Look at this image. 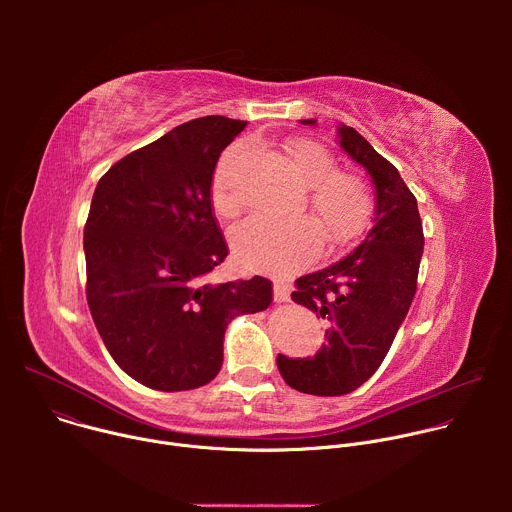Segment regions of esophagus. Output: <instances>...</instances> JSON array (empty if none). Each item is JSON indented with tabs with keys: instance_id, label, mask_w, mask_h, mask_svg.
I'll return each instance as SVG.
<instances>
[{
	"instance_id": "1",
	"label": "esophagus",
	"mask_w": 512,
	"mask_h": 512,
	"mask_svg": "<svg viewBox=\"0 0 512 512\" xmlns=\"http://www.w3.org/2000/svg\"><path fill=\"white\" fill-rule=\"evenodd\" d=\"M273 300L277 302V304H281V302H289V289H287V285H283V283H273Z\"/></svg>"
}]
</instances>
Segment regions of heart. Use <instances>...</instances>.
Segmentation results:
<instances>
[{
  "label": "heart",
  "mask_w": 512,
  "mask_h": 512,
  "mask_svg": "<svg viewBox=\"0 0 512 512\" xmlns=\"http://www.w3.org/2000/svg\"><path fill=\"white\" fill-rule=\"evenodd\" d=\"M245 143H235L221 158L214 174L212 200L218 212L237 208L235 174ZM289 158L298 178L310 188V210L316 216L328 243H346L367 225L373 200L367 182L352 172H340L336 158L322 143L296 141ZM310 216H275L257 212L239 223L233 233V251L245 267H277L312 257L322 234Z\"/></svg>",
  "instance_id": "1"
}]
</instances>
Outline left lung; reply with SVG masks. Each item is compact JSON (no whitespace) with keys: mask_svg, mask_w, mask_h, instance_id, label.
I'll use <instances>...</instances> for the list:
<instances>
[{"mask_svg":"<svg viewBox=\"0 0 512 512\" xmlns=\"http://www.w3.org/2000/svg\"><path fill=\"white\" fill-rule=\"evenodd\" d=\"M300 123L316 125V119ZM338 139L371 176L373 227L346 255L296 281L291 300L326 320V344L310 358L277 354L283 381L320 397L346 395L381 367L413 302L423 255L417 200L397 168L348 125L340 123Z\"/></svg>","mask_w":512,"mask_h":512,"instance_id":"1","label":"left lung"}]
</instances>
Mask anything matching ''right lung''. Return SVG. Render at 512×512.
I'll use <instances>...</instances> for the list:
<instances>
[{
	"mask_svg": "<svg viewBox=\"0 0 512 512\" xmlns=\"http://www.w3.org/2000/svg\"><path fill=\"white\" fill-rule=\"evenodd\" d=\"M245 125L223 115L182 123L95 188L83 241L87 302L119 369L150 389L210 383L231 320L271 304L265 277L208 281L229 255L212 214V174Z\"/></svg>",
	"mask_w": 512,
	"mask_h": 512,
	"instance_id": "1",
	"label": "right lung"
}]
</instances>
